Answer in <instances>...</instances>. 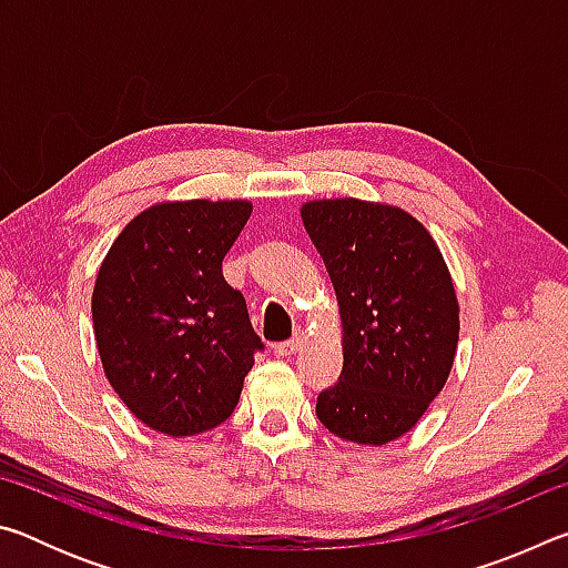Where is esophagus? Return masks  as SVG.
<instances>
[{
  "mask_svg": "<svg viewBox=\"0 0 568 568\" xmlns=\"http://www.w3.org/2000/svg\"><path fill=\"white\" fill-rule=\"evenodd\" d=\"M303 343H305V333L297 328L295 333H293V338L291 341H283V343H277V355H285V358H291L293 353H297L303 348Z\"/></svg>",
  "mask_w": 568,
  "mask_h": 568,
  "instance_id": "34e87169",
  "label": "esophagus"
}]
</instances>
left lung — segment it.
Segmentation results:
<instances>
[{"instance_id": "obj_1", "label": "left lung", "mask_w": 568, "mask_h": 568, "mask_svg": "<svg viewBox=\"0 0 568 568\" xmlns=\"http://www.w3.org/2000/svg\"><path fill=\"white\" fill-rule=\"evenodd\" d=\"M343 318V371L315 416L338 438L383 446L416 426L454 365L458 303L440 250L416 217L363 200L301 210Z\"/></svg>"}]
</instances>
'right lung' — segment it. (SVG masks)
Masks as SVG:
<instances>
[{"label":"right lung","instance_id":"right-lung-1","mask_svg":"<svg viewBox=\"0 0 568 568\" xmlns=\"http://www.w3.org/2000/svg\"><path fill=\"white\" fill-rule=\"evenodd\" d=\"M245 200H187L140 213L114 240L92 293L108 381L150 428L192 436L233 416L255 353L245 297L223 261L250 217Z\"/></svg>","mask_w":568,"mask_h":568}]
</instances>
